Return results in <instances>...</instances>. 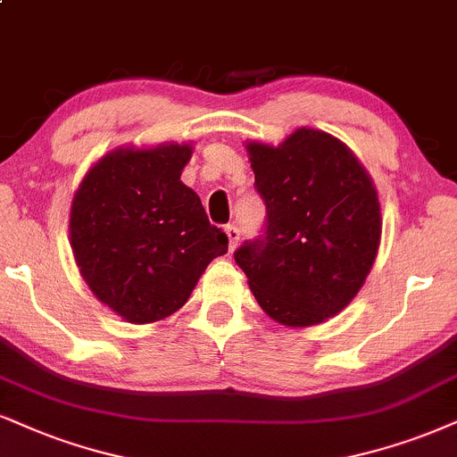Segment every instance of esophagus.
Returning <instances> with one entry per match:
<instances>
[{
  "mask_svg": "<svg viewBox=\"0 0 457 457\" xmlns=\"http://www.w3.org/2000/svg\"><path fill=\"white\" fill-rule=\"evenodd\" d=\"M224 233L228 235V247L235 250V245H237V241L241 237V230L235 227V224H227V227H224Z\"/></svg>",
  "mask_w": 457,
  "mask_h": 457,
  "instance_id": "esophagus-1",
  "label": "esophagus"
}]
</instances>
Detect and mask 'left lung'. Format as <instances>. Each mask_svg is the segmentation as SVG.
<instances>
[{"label":"left lung","mask_w":457,"mask_h":457,"mask_svg":"<svg viewBox=\"0 0 457 457\" xmlns=\"http://www.w3.org/2000/svg\"><path fill=\"white\" fill-rule=\"evenodd\" d=\"M247 154L267 224L235 262L275 322L322 324L358 295L379 250L373 179L345 144L318 129H296L279 145L250 142Z\"/></svg>","instance_id":"obj_1"}]
</instances>
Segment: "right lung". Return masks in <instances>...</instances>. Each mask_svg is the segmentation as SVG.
<instances>
[{"label":"right lung","instance_id":"1","mask_svg":"<svg viewBox=\"0 0 457 457\" xmlns=\"http://www.w3.org/2000/svg\"><path fill=\"white\" fill-rule=\"evenodd\" d=\"M190 144L118 148L95 162L71 201V250L95 296L131 324L159 322L188 301L228 237L182 184Z\"/></svg>","mask_w":457,"mask_h":457}]
</instances>
